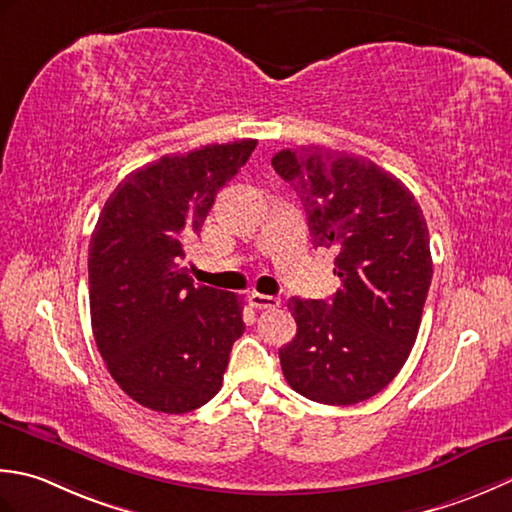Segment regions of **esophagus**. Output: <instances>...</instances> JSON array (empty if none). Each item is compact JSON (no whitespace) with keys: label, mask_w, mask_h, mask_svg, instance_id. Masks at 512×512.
Segmentation results:
<instances>
[{"label":"esophagus","mask_w":512,"mask_h":512,"mask_svg":"<svg viewBox=\"0 0 512 512\" xmlns=\"http://www.w3.org/2000/svg\"><path fill=\"white\" fill-rule=\"evenodd\" d=\"M249 302H252V307L256 309H276L280 305V300L276 296L258 294V291H254V294L249 296Z\"/></svg>","instance_id":"obj_1"}]
</instances>
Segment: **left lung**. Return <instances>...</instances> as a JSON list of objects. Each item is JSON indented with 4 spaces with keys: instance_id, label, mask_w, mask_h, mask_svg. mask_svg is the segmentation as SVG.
<instances>
[{
    "instance_id": "1",
    "label": "left lung",
    "mask_w": 512,
    "mask_h": 512,
    "mask_svg": "<svg viewBox=\"0 0 512 512\" xmlns=\"http://www.w3.org/2000/svg\"><path fill=\"white\" fill-rule=\"evenodd\" d=\"M274 170L307 212L314 247H333L331 302L291 298L296 338L278 351L285 380L320 404H358L400 373L433 278L429 227L400 179L358 154L302 145Z\"/></svg>"
}]
</instances>
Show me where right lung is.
I'll list each match as a JSON object with an SVG mask.
<instances>
[{
	"instance_id": "add662e5",
	"label": "right lung",
	"mask_w": 512,
	"mask_h": 512,
	"mask_svg": "<svg viewBox=\"0 0 512 512\" xmlns=\"http://www.w3.org/2000/svg\"><path fill=\"white\" fill-rule=\"evenodd\" d=\"M256 139L161 156L117 185L88 249L97 349L121 391L145 409L190 413L221 391L243 298L196 287L183 267L218 190Z\"/></svg>"
}]
</instances>
